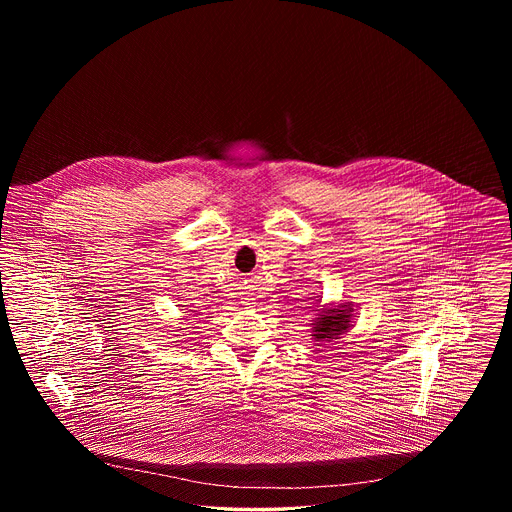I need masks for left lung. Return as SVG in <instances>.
Returning <instances> with one entry per match:
<instances>
[{
  "instance_id": "1",
  "label": "left lung",
  "mask_w": 512,
  "mask_h": 512,
  "mask_svg": "<svg viewBox=\"0 0 512 512\" xmlns=\"http://www.w3.org/2000/svg\"><path fill=\"white\" fill-rule=\"evenodd\" d=\"M353 307L351 303H340L336 307L320 309V315L313 320L311 336L315 341L338 340L343 332H347L351 322Z\"/></svg>"
}]
</instances>
